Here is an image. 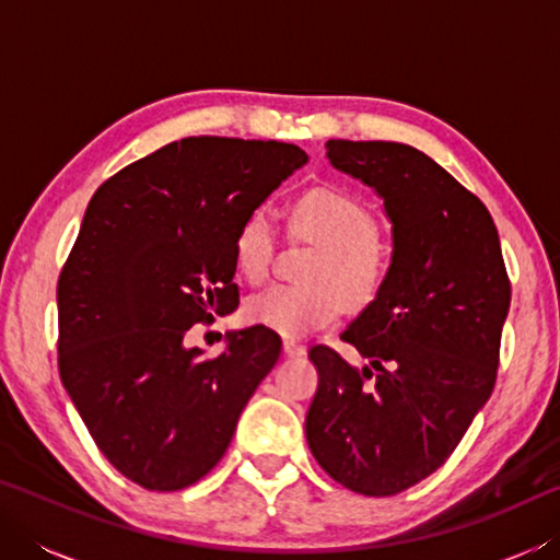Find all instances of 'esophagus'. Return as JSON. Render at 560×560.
Returning a JSON list of instances; mask_svg holds the SVG:
<instances>
[{
  "instance_id": "esophagus-1",
  "label": "esophagus",
  "mask_w": 560,
  "mask_h": 560,
  "mask_svg": "<svg viewBox=\"0 0 560 560\" xmlns=\"http://www.w3.org/2000/svg\"><path fill=\"white\" fill-rule=\"evenodd\" d=\"M283 353H287L289 358H301V355H306V346H301L299 340H293V338H287L283 340Z\"/></svg>"
}]
</instances>
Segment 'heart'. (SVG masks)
<instances>
[{
	"mask_svg": "<svg viewBox=\"0 0 560 560\" xmlns=\"http://www.w3.org/2000/svg\"><path fill=\"white\" fill-rule=\"evenodd\" d=\"M293 230L320 244L308 283H271L246 301L249 324L283 338H301L338 316L346 301L365 303L383 287L387 261L368 207L340 189H311L293 205ZM273 259V220L267 207L244 217L234 236V261L249 281L267 279Z\"/></svg>",
	"mask_w": 560,
	"mask_h": 560,
	"instance_id": "b5f03b06",
	"label": "heart"
}]
</instances>
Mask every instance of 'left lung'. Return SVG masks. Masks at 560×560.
<instances>
[{
  "mask_svg": "<svg viewBox=\"0 0 560 560\" xmlns=\"http://www.w3.org/2000/svg\"><path fill=\"white\" fill-rule=\"evenodd\" d=\"M326 158L383 197L393 254L340 334L363 371L328 346L308 350L306 440L338 485L393 497L447 462L494 390L511 283L489 210L432 158L383 140H328Z\"/></svg>",
  "mask_w": 560,
  "mask_h": 560,
  "instance_id": "1",
  "label": "left lung"
}]
</instances>
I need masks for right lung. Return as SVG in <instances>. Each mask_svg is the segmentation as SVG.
I'll list each match as a JSON object with an SVG mask.
<instances>
[{
  "label": "right lung",
  "instance_id": "add662e5",
  "mask_svg": "<svg viewBox=\"0 0 560 560\" xmlns=\"http://www.w3.org/2000/svg\"><path fill=\"white\" fill-rule=\"evenodd\" d=\"M306 160L277 140L183 138L91 197L56 289L59 373L103 457L143 489L200 481L277 365L269 328L234 330L212 360L185 336L240 306L236 230Z\"/></svg>",
  "mask_w": 560,
  "mask_h": 560
}]
</instances>
